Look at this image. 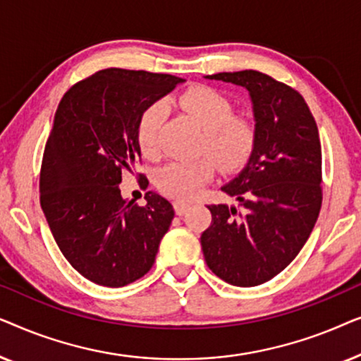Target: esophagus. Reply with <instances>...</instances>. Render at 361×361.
Masks as SVG:
<instances>
[{"mask_svg": "<svg viewBox=\"0 0 361 361\" xmlns=\"http://www.w3.org/2000/svg\"><path fill=\"white\" fill-rule=\"evenodd\" d=\"M189 207H190V204H189V202H185V200H176L174 202V209H176L177 215L185 214V212L189 210Z\"/></svg>", "mask_w": 361, "mask_h": 361, "instance_id": "obj_1", "label": "esophagus"}]
</instances>
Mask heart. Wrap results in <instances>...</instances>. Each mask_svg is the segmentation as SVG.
<instances>
[{"instance_id": "1", "label": "heart", "mask_w": 361, "mask_h": 361, "mask_svg": "<svg viewBox=\"0 0 361 361\" xmlns=\"http://www.w3.org/2000/svg\"><path fill=\"white\" fill-rule=\"evenodd\" d=\"M182 110L194 118L204 130L200 151L209 152L221 171H236L250 161L258 140L253 120L235 115V105L224 93L205 85L187 88L177 98ZM164 120V106L154 102L142 110L136 128L137 145L147 159L161 156L159 133ZM215 172L209 156L190 161H171L154 176L157 189L177 199H189L207 184Z\"/></svg>"}]
</instances>
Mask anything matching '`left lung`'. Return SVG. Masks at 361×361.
Wrapping results in <instances>:
<instances>
[{
  "instance_id": "1",
  "label": "left lung",
  "mask_w": 361,
  "mask_h": 361,
  "mask_svg": "<svg viewBox=\"0 0 361 361\" xmlns=\"http://www.w3.org/2000/svg\"><path fill=\"white\" fill-rule=\"evenodd\" d=\"M210 80L245 87L258 130L248 164L221 187L238 209L209 205L200 236L207 266L225 283L253 288L289 266L312 233L322 207V147L317 123L295 88L256 71Z\"/></svg>"
}]
</instances>
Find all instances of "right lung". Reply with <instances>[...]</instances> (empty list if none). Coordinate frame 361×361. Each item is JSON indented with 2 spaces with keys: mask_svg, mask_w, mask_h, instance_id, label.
Returning a JSON list of instances; mask_svg holds the SVG:
<instances>
[{
  "mask_svg": "<svg viewBox=\"0 0 361 361\" xmlns=\"http://www.w3.org/2000/svg\"><path fill=\"white\" fill-rule=\"evenodd\" d=\"M184 82L169 73L105 68L66 92L44 149L41 207L54 240L83 278L106 288L135 283L152 268L174 219L164 197L123 200L121 174L141 162L142 110ZM149 180L140 174V185Z\"/></svg>",
  "mask_w": 361,
  "mask_h": 361,
  "instance_id": "obj_1",
  "label": "right lung"
}]
</instances>
